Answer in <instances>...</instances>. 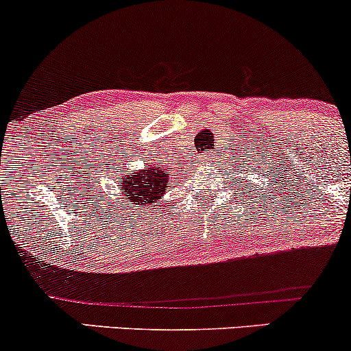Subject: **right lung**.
<instances>
[{"label":"right lung","mask_w":351,"mask_h":351,"mask_svg":"<svg viewBox=\"0 0 351 351\" xmlns=\"http://www.w3.org/2000/svg\"><path fill=\"white\" fill-rule=\"evenodd\" d=\"M168 173L160 163H153L145 169H133L121 178L118 176V180H121L118 183L121 202H126L132 208L153 206L168 190Z\"/></svg>","instance_id":"add662e5"}]
</instances>
